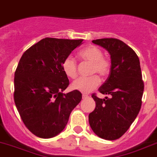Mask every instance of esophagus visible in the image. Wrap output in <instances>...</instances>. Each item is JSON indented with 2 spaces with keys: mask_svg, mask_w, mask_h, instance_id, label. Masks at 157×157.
Returning <instances> with one entry per match:
<instances>
[{
  "mask_svg": "<svg viewBox=\"0 0 157 157\" xmlns=\"http://www.w3.org/2000/svg\"><path fill=\"white\" fill-rule=\"evenodd\" d=\"M89 98V95H87V94H83L82 95V98L85 99V98Z\"/></svg>",
  "mask_w": 157,
  "mask_h": 157,
  "instance_id": "34e87169",
  "label": "esophagus"
}]
</instances>
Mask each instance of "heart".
Instances as JSON below:
<instances>
[{
    "label": "heart",
    "instance_id": "heart-1",
    "mask_svg": "<svg viewBox=\"0 0 157 157\" xmlns=\"http://www.w3.org/2000/svg\"><path fill=\"white\" fill-rule=\"evenodd\" d=\"M79 56L83 60L92 63L90 74L98 73L101 76L108 74L110 70V63L107 59L103 57L102 51L96 46L90 45L83 48L79 52ZM62 69L64 74L69 78L74 79L77 76V65L72 57L67 56L62 63ZM100 84V79L94 75L90 77H81L72 83L71 88L73 90L84 94H88L96 89Z\"/></svg>",
    "mask_w": 157,
    "mask_h": 157
}]
</instances>
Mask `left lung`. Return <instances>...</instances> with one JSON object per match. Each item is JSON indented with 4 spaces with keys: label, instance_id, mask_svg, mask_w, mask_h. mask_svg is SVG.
Listing matches in <instances>:
<instances>
[{
    "label": "left lung",
    "instance_id": "1",
    "mask_svg": "<svg viewBox=\"0 0 157 157\" xmlns=\"http://www.w3.org/2000/svg\"><path fill=\"white\" fill-rule=\"evenodd\" d=\"M92 42L105 48L110 56L109 75L98 90L110 98L101 99L92 95L96 107L89 114V122L100 138L114 140L129 129L141 108L144 85L140 63L136 52L119 39Z\"/></svg>",
    "mask_w": 157,
    "mask_h": 157
}]
</instances>
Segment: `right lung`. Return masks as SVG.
I'll list each match as a JSON object with an SVG mask.
<instances>
[{
    "mask_svg": "<svg viewBox=\"0 0 157 157\" xmlns=\"http://www.w3.org/2000/svg\"><path fill=\"white\" fill-rule=\"evenodd\" d=\"M82 41L45 38L20 59L14 74V102L25 127L39 138L60 133L81 101V92L63 93L69 81L62 63Z\"/></svg>",
    "mask_w": 157,
    "mask_h": 157,
    "instance_id": "1",
    "label": "right lung"
}]
</instances>
